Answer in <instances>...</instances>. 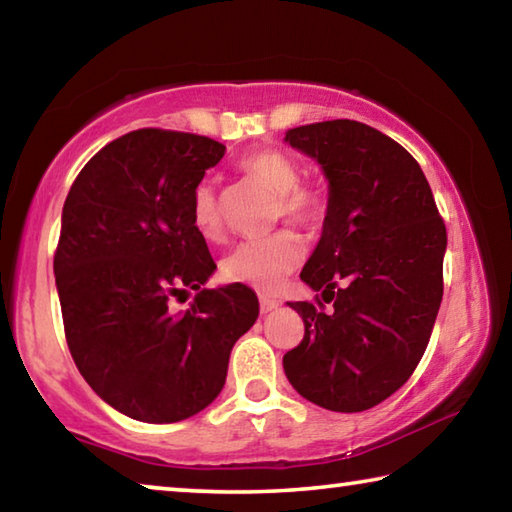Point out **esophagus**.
Here are the masks:
<instances>
[{
	"instance_id": "1",
	"label": "esophagus",
	"mask_w": 512,
	"mask_h": 512,
	"mask_svg": "<svg viewBox=\"0 0 512 512\" xmlns=\"http://www.w3.org/2000/svg\"><path fill=\"white\" fill-rule=\"evenodd\" d=\"M277 307H280V300L259 296V309H262V314H271V311H275Z\"/></svg>"
}]
</instances>
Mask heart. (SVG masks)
Here are the masks:
<instances>
[{"instance_id":"1","label":"heart","mask_w":512,"mask_h":512,"mask_svg":"<svg viewBox=\"0 0 512 512\" xmlns=\"http://www.w3.org/2000/svg\"><path fill=\"white\" fill-rule=\"evenodd\" d=\"M241 173L277 194V214L300 228H314L327 214V196L316 185L300 183L298 162L280 149H257L239 160ZM194 228L205 239H219L223 219L219 196L212 183H201L192 194ZM305 257V246L293 232H277L268 239H250L221 262L228 282L248 284L257 291H277L293 268Z\"/></svg>"}]
</instances>
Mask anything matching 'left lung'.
<instances>
[{
	"mask_svg": "<svg viewBox=\"0 0 512 512\" xmlns=\"http://www.w3.org/2000/svg\"><path fill=\"white\" fill-rule=\"evenodd\" d=\"M284 142L329 180L323 235L300 273L323 298L289 302L305 336L284 354V372L327 411H366L404 386L427 350L443 300L445 221L420 164L377 128L318 121Z\"/></svg>",
	"mask_w": 512,
	"mask_h": 512,
	"instance_id": "8db88e82",
	"label": "left lung"
}]
</instances>
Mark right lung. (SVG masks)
<instances>
[{
  "mask_svg": "<svg viewBox=\"0 0 512 512\" xmlns=\"http://www.w3.org/2000/svg\"><path fill=\"white\" fill-rule=\"evenodd\" d=\"M225 146L140 128L76 176L54 255L65 339L103 402L128 418H192L221 393L232 345L255 325L244 284L203 289L214 259L192 221V194ZM199 293L187 312L170 300Z\"/></svg>",
  "mask_w": 512,
  "mask_h": 512,
  "instance_id": "obj_1",
  "label": "right lung"
}]
</instances>
